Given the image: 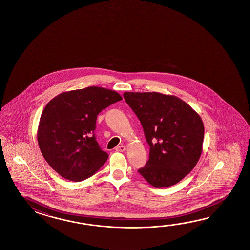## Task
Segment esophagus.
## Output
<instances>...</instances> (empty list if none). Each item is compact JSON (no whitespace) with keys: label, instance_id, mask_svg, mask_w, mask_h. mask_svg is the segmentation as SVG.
<instances>
[{"label":"esophagus","instance_id":"esophagus-1","mask_svg":"<svg viewBox=\"0 0 250 250\" xmlns=\"http://www.w3.org/2000/svg\"><path fill=\"white\" fill-rule=\"evenodd\" d=\"M115 150L117 151V152H124L125 150H126V147L124 146H117Z\"/></svg>","mask_w":250,"mask_h":250}]
</instances>
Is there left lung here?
<instances>
[{"label":"left lung","instance_id":"left-lung-1","mask_svg":"<svg viewBox=\"0 0 250 250\" xmlns=\"http://www.w3.org/2000/svg\"><path fill=\"white\" fill-rule=\"evenodd\" d=\"M150 146L149 160L138 170L154 188L175 185L196 166L202 153V119L175 96L157 92H125Z\"/></svg>","mask_w":250,"mask_h":250}]
</instances>
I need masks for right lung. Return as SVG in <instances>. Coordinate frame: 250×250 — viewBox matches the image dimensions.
Returning <instances> with one entry per match:
<instances>
[{
  "label": "right lung",
  "instance_id": "add662e5",
  "mask_svg": "<svg viewBox=\"0 0 250 250\" xmlns=\"http://www.w3.org/2000/svg\"><path fill=\"white\" fill-rule=\"evenodd\" d=\"M121 100L115 91L88 86L63 92L49 102L38 129V145L48 165L69 181L94 175L109 156L96 140V118Z\"/></svg>",
  "mask_w": 250,
  "mask_h": 250
}]
</instances>
